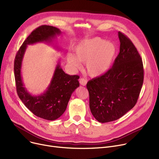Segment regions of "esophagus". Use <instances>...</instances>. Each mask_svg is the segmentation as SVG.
I'll return each instance as SVG.
<instances>
[{
	"label": "esophagus",
	"instance_id": "esophagus-1",
	"mask_svg": "<svg viewBox=\"0 0 159 159\" xmlns=\"http://www.w3.org/2000/svg\"><path fill=\"white\" fill-rule=\"evenodd\" d=\"M79 82L80 84L82 85V86H86V83H87V80L86 79H84V78H80L79 79Z\"/></svg>",
	"mask_w": 159,
	"mask_h": 159
}]
</instances>
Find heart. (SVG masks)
I'll list each match as a JSON object with an SVG mask.
<instances>
[{"label":"heart","mask_w":159,"mask_h":159,"mask_svg":"<svg viewBox=\"0 0 159 159\" xmlns=\"http://www.w3.org/2000/svg\"><path fill=\"white\" fill-rule=\"evenodd\" d=\"M116 53L115 44L110 41L93 37L80 41L74 48V53L68 52L66 59L75 69L86 63V71L91 77H98L111 68Z\"/></svg>","instance_id":"1"}]
</instances>
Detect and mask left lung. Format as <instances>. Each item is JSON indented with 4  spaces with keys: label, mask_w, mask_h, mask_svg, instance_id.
<instances>
[{
    "label": "left lung",
    "mask_w": 159,
    "mask_h": 159,
    "mask_svg": "<svg viewBox=\"0 0 159 159\" xmlns=\"http://www.w3.org/2000/svg\"><path fill=\"white\" fill-rule=\"evenodd\" d=\"M120 52L112 68L87 83L91 113L99 122L120 119L135 106L144 80L142 58L132 42L118 33Z\"/></svg>",
    "instance_id": "obj_1"
}]
</instances>
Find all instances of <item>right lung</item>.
Instances as JSON below:
<instances>
[{"mask_svg": "<svg viewBox=\"0 0 159 159\" xmlns=\"http://www.w3.org/2000/svg\"><path fill=\"white\" fill-rule=\"evenodd\" d=\"M61 31L55 27L43 25L33 31L24 40L16 55L14 73L16 91L24 104L35 115L48 120L59 118L66 110L67 106L75 89L79 86L78 75H70L62 69L58 62L49 86L43 93L32 95L24 86L21 69L23 58L28 45L44 43L54 45V40ZM56 49L61 50L56 45Z\"/></svg>", "mask_w": 159, "mask_h": 159, "instance_id": "obj_1", "label": "right lung"}]
</instances>
